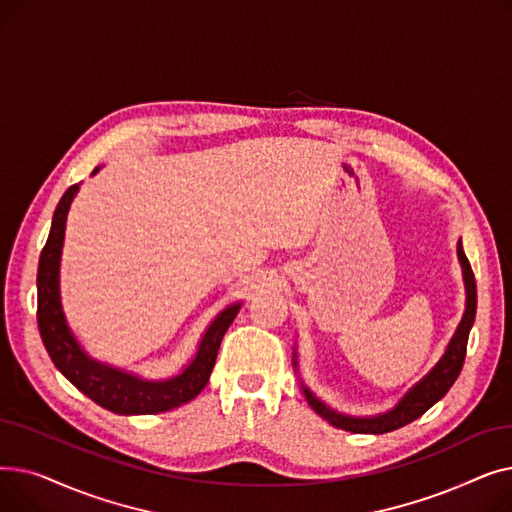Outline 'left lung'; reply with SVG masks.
<instances>
[{"mask_svg": "<svg viewBox=\"0 0 512 512\" xmlns=\"http://www.w3.org/2000/svg\"><path fill=\"white\" fill-rule=\"evenodd\" d=\"M456 257H459L461 270H463V282H465V311L461 317V324L456 326L450 342L446 344L442 357L438 363L429 369L419 382H415L405 394H402L396 405L384 413H375V415H348L332 409L326 405L299 375V353L297 346L292 351V367L294 373L299 375V384L305 400L309 402V407L321 417L326 419L330 425L338 429H346V432L353 434H388L394 432V429L407 425L415 419H419L427 409H432L438 400L446 396V392L452 388V384L459 378V373L465 363V353H467V340L469 332L473 328L475 321V311H477V286H475V276L469 265V259L463 251V242H456Z\"/></svg>", "mask_w": 512, "mask_h": 512, "instance_id": "1", "label": "left lung"}]
</instances>
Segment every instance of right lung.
I'll return each instance as SVG.
<instances>
[{"label":"right lung","instance_id":"obj_1","mask_svg":"<svg viewBox=\"0 0 512 512\" xmlns=\"http://www.w3.org/2000/svg\"><path fill=\"white\" fill-rule=\"evenodd\" d=\"M101 168L93 170V176ZM80 184L70 186L51 218V230L39 257L37 272V321L47 353L68 382L95 400L99 407L118 415H155L186 405L207 386L218 357L222 338L242 301L226 305L205 328L197 351L176 375L164 380H149L122 367L93 359L68 326L60 294V265L66 236V220Z\"/></svg>","mask_w":512,"mask_h":512}]
</instances>
